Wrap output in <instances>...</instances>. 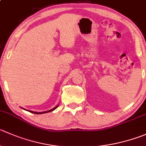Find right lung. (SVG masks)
I'll return each mask as SVG.
<instances>
[{
	"label": "right lung",
	"instance_id": "right-lung-1",
	"mask_svg": "<svg viewBox=\"0 0 146 146\" xmlns=\"http://www.w3.org/2000/svg\"><path fill=\"white\" fill-rule=\"evenodd\" d=\"M58 106H56V107H55L54 108L51 109V110H50V111H45V112H40V113H38V112H33V111H30V112H31V113H35V114H42V113H48V112H51V111H54L55 109L57 108Z\"/></svg>",
	"mask_w": 146,
	"mask_h": 146
}]
</instances>
